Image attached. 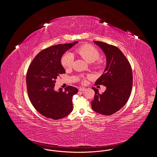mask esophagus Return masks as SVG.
<instances>
[{
	"label": "esophagus",
	"instance_id": "esophagus-1",
	"mask_svg": "<svg viewBox=\"0 0 157 157\" xmlns=\"http://www.w3.org/2000/svg\"><path fill=\"white\" fill-rule=\"evenodd\" d=\"M85 88H84V87H80L79 88V90H80V91H84V90H85Z\"/></svg>",
	"mask_w": 157,
	"mask_h": 157
}]
</instances>
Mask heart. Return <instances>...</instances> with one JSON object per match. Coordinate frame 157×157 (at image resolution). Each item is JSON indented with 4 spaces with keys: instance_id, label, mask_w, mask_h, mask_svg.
Listing matches in <instances>:
<instances>
[{
    "instance_id": "obj_1",
    "label": "heart",
    "mask_w": 157,
    "mask_h": 157,
    "mask_svg": "<svg viewBox=\"0 0 157 157\" xmlns=\"http://www.w3.org/2000/svg\"><path fill=\"white\" fill-rule=\"evenodd\" d=\"M74 53L79 55L88 62H94V64L101 67L104 63V60L101 59L100 53L97 49L90 44H86L79 46L75 51ZM74 57L72 53H67L64 54L60 58L62 66L65 69H69L72 67Z\"/></svg>"
}]
</instances>
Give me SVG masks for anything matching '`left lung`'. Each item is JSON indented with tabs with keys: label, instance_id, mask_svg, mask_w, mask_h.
<instances>
[{
	"label": "left lung",
	"instance_id": "left-lung-1",
	"mask_svg": "<svg viewBox=\"0 0 157 157\" xmlns=\"http://www.w3.org/2000/svg\"><path fill=\"white\" fill-rule=\"evenodd\" d=\"M104 52L107 60L104 72L97 80L95 85H103L106 90L100 94L95 91L92 108L94 111L111 115L118 111L128 101L132 88V71L130 63L120 49L106 43L94 41Z\"/></svg>",
	"mask_w": 157,
	"mask_h": 157
}]
</instances>
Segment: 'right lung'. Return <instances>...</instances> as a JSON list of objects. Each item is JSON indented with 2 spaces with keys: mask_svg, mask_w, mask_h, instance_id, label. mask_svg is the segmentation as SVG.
Instances as JSON below:
<instances>
[{
  "mask_svg": "<svg viewBox=\"0 0 157 157\" xmlns=\"http://www.w3.org/2000/svg\"><path fill=\"white\" fill-rule=\"evenodd\" d=\"M58 44L47 48L39 53L32 61L26 74V87L30 102L41 115L53 120L62 119L73 109L72 97L78 89L67 86L63 91L53 90L56 79L65 73L62 66V55L73 45Z\"/></svg>",
  "mask_w": 157,
  "mask_h": 157,
  "instance_id": "1",
  "label": "right lung"
}]
</instances>
